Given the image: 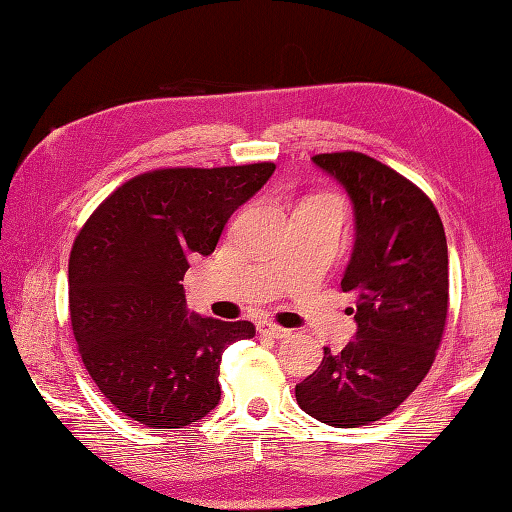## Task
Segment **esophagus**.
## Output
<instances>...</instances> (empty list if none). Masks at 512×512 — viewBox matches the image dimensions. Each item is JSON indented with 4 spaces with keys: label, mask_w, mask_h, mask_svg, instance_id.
Segmentation results:
<instances>
[{
    "label": "esophagus",
    "mask_w": 512,
    "mask_h": 512,
    "mask_svg": "<svg viewBox=\"0 0 512 512\" xmlns=\"http://www.w3.org/2000/svg\"><path fill=\"white\" fill-rule=\"evenodd\" d=\"M258 332L265 334V336H272V339H287L292 330H287V327L276 325L272 321H260L258 323Z\"/></svg>",
    "instance_id": "1"
}]
</instances>
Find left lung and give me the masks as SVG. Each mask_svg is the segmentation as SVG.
Listing matches in <instances>:
<instances>
[{"instance_id": "8db88e82", "label": "left lung", "mask_w": 512, "mask_h": 512, "mask_svg": "<svg viewBox=\"0 0 512 512\" xmlns=\"http://www.w3.org/2000/svg\"><path fill=\"white\" fill-rule=\"evenodd\" d=\"M318 169L354 207L356 240L341 287L356 336L339 354L325 347L318 370L296 385L310 417L359 428L397 410L426 379L448 316V245L432 200L365 153H318Z\"/></svg>"}]
</instances>
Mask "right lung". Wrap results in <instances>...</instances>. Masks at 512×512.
Wrapping results in <instances>:
<instances>
[{
  "label": "right lung",
  "instance_id": "obj_1",
  "mask_svg": "<svg viewBox=\"0 0 512 512\" xmlns=\"http://www.w3.org/2000/svg\"><path fill=\"white\" fill-rule=\"evenodd\" d=\"M274 169L256 162L142 173L80 229L69 258L73 334L91 379L124 417L182 428L218 406L223 352L256 327L189 314L180 281Z\"/></svg>",
  "mask_w": 512,
  "mask_h": 512
}]
</instances>
